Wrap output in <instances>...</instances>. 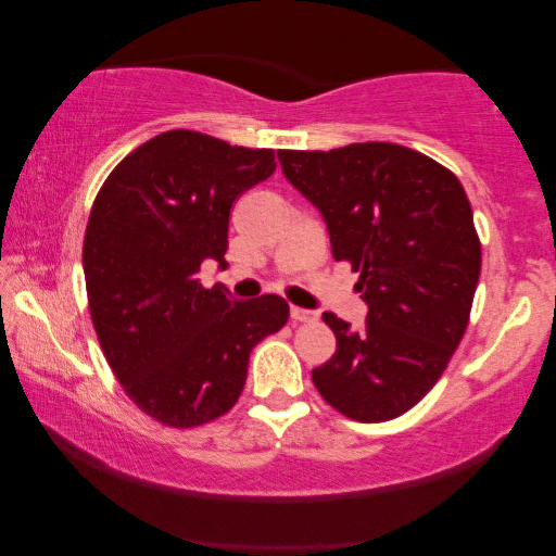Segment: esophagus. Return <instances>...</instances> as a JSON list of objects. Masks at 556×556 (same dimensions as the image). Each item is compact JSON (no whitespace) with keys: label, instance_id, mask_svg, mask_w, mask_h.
I'll return each mask as SVG.
<instances>
[{"label":"esophagus","instance_id":"34e87169","mask_svg":"<svg viewBox=\"0 0 556 556\" xmlns=\"http://www.w3.org/2000/svg\"><path fill=\"white\" fill-rule=\"evenodd\" d=\"M291 318H293V321H314L316 314H314V311H308V308L291 306Z\"/></svg>","mask_w":556,"mask_h":556}]
</instances>
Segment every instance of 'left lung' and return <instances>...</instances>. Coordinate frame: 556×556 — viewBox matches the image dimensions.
Masks as SVG:
<instances>
[{"label": "left lung", "instance_id": "obj_1", "mask_svg": "<svg viewBox=\"0 0 556 556\" xmlns=\"http://www.w3.org/2000/svg\"><path fill=\"white\" fill-rule=\"evenodd\" d=\"M278 159L321 212L333 257L359 273L369 308L362 329L324 314L337 352L311 379L352 420L400 417L432 390L466 333L481 276L466 189L420 151L384 141Z\"/></svg>", "mask_w": 556, "mask_h": 556}]
</instances>
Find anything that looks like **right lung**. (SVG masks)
<instances>
[{"instance_id": "add662e5", "label": "right lung", "mask_w": 556, "mask_h": 556, "mask_svg": "<svg viewBox=\"0 0 556 556\" xmlns=\"http://www.w3.org/2000/svg\"><path fill=\"white\" fill-rule=\"evenodd\" d=\"M276 172L273 149L166 131L131 151L90 210L83 270L113 375L154 420L194 428L238 402L253 346L288 321L280 295L235 301L202 288L225 265L230 210Z\"/></svg>"}]
</instances>
